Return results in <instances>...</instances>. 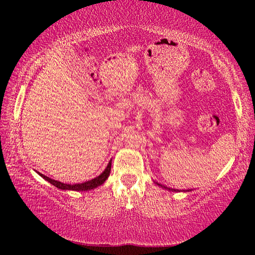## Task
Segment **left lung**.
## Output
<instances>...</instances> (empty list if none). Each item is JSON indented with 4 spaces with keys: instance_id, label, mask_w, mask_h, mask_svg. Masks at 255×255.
<instances>
[{
    "instance_id": "left-lung-1",
    "label": "left lung",
    "mask_w": 255,
    "mask_h": 255,
    "mask_svg": "<svg viewBox=\"0 0 255 255\" xmlns=\"http://www.w3.org/2000/svg\"><path fill=\"white\" fill-rule=\"evenodd\" d=\"M159 184V183H158ZM159 186H160V184H159ZM162 187V186H161ZM163 188H165V189H167V187H163ZM169 190H173V189H169ZM173 191H176V190H173Z\"/></svg>"
}]
</instances>
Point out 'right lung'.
Wrapping results in <instances>:
<instances>
[{
  "label": "right lung",
  "mask_w": 255,
  "mask_h": 255,
  "mask_svg": "<svg viewBox=\"0 0 255 255\" xmlns=\"http://www.w3.org/2000/svg\"><path fill=\"white\" fill-rule=\"evenodd\" d=\"M110 170H111V160L108 163L107 168L103 170V173L99 175L95 179L93 180H89L87 181V182H83V183H75V184H67V183H62L60 181H57V180H53L51 179V177H47L43 175V174L38 173L39 175L43 177L47 181V182H50L51 184H53L54 187L59 188V189H62V190H75V191H87V190H90V189H94V188L101 186V184L104 183V181L108 179V176L110 175Z\"/></svg>",
  "instance_id": "obj_1"
}]
</instances>
